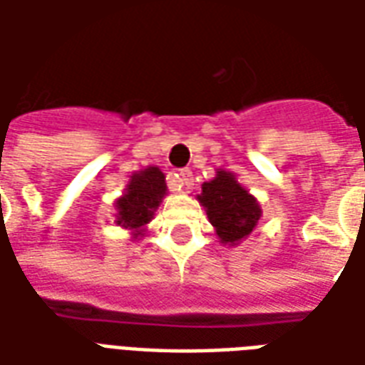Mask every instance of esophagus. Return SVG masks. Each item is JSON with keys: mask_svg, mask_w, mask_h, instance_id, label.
I'll use <instances>...</instances> for the list:
<instances>
[{"mask_svg": "<svg viewBox=\"0 0 365 365\" xmlns=\"http://www.w3.org/2000/svg\"><path fill=\"white\" fill-rule=\"evenodd\" d=\"M191 182H193V172H191V170L183 168V170L178 172V183H180V187H182V185H187V187H190Z\"/></svg>", "mask_w": 365, "mask_h": 365, "instance_id": "esophagus-1", "label": "esophagus"}]
</instances>
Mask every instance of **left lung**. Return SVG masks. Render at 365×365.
<instances>
[{
    "instance_id": "obj_1",
    "label": "left lung",
    "mask_w": 365,
    "mask_h": 365,
    "mask_svg": "<svg viewBox=\"0 0 365 365\" xmlns=\"http://www.w3.org/2000/svg\"><path fill=\"white\" fill-rule=\"evenodd\" d=\"M197 199L207 209V217L225 245H238L260 221L258 201L225 170L217 172L215 180L203 183Z\"/></svg>"
}]
</instances>
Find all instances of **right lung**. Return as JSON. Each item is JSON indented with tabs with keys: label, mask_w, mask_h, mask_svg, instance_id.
Segmentation results:
<instances>
[{
	"label": "right lung",
	"mask_w": 365,
	"mask_h": 365,
	"mask_svg": "<svg viewBox=\"0 0 365 365\" xmlns=\"http://www.w3.org/2000/svg\"><path fill=\"white\" fill-rule=\"evenodd\" d=\"M166 193V180L158 168H146L130 178L127 191L120 199H117V225L125 229H135L136 237L140 235L146 222L160 205V201Z\"/></svg>",
	"instance_id": "add662e5"
}]
</instances>
